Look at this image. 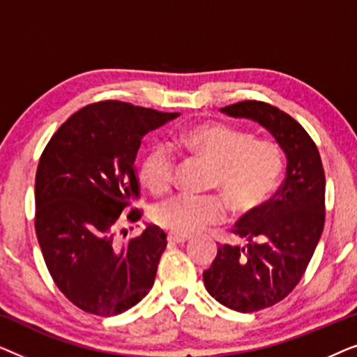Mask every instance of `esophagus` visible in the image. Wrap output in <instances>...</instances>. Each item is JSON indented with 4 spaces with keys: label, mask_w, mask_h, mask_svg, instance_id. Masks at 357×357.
Masks as SVG:
<instances>
[{
    "label": "esophagus",
    "mask_w": 357,
    "mask_h": 357,
    "mask_svg": "<svg viewBox=\"0 0 357 357\" xmlns=\"http://www.w3.org/2000/svg\"><path fill=\"white\" fill-rule=\"evenodd\" d=\"M169 242H174V243H183L188 241V236H182V234H177V232H169Z\"/></svg>",
    "instance_id": "obj_1"
}]
</instances>
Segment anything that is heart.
<instances>
[{
    "instance_id": "1",
    "label": "heart",
    "mask_w": 357,
    "mask_h": 357,
    "mask_svg": "<svg viewBox=\"0 0 357 357\" xmlns=\"http://www.w3.org/2000/svg\"><path fill=\"white\" fill-rule=\"evenodd\" d=\"M172 146L213 164L211 188L219 190L236 213L261 206L282 172L281 149L275 141L255 139L248 131L218 121L188 126L174 136ZM174 177V153L165 146H153L139 162L141 182L151 192L165 193ZM153 219L170 232L188 236L222 222L226 203L216 195H175L155 204Z\"/></svg>"
}]
</instances>
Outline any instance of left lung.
<instances>
[{"instance_id":"8db88e82","label":"left lung","mask_w":357,"mask_h":357,"mask_svg":"<svg viewBox=\"0 0 357 357\" xmlns=\"http://www.w3.org/2000/svg\"><path fill=\"white\" fill-rule=\"evenodd\" d=\"M260 123L286 154V177L275 197L238 219L247 245H219L203 273L209 294L229 309L257 312L284 299L307 270L325 224V172L309 133L286 112L243 100L221 109Z\"/></svg>"}]
</instances>
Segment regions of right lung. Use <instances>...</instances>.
<instances>
[{"label":"right lung","instance_id":"right-lung-1","mask_svg":"<svg viewBox=\"0 0 357 357\" xmlns=\"http://www.w3.org/2000/svg\"><path fill=\"white\" fill-rule=\"evenodd\" d=\"M177 116L96 102L73 114L43 149L36 175L38 245L58 289L81 310L123 314L154 284L167 247L162 229L149 224L128 242L115 231L130 199L139 197L135 159L141 139ZM126 219L136 222L141 211L131 209Z\"/></svg>","mask_w":357,"mask_h":357}]
</instances>
